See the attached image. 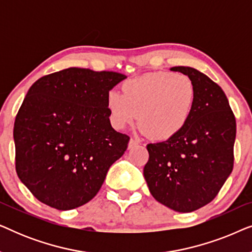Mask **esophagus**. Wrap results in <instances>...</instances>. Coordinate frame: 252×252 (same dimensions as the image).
<instances>
[{
  "mask_svg": "<svg viewBox=\"0 0 252 252\" xmlns=\"http://www.w3.org/2000/svg\"><path fill=\"white\" fill-rule=\"evenodd\" d=\"M137 144H139V141L130 139V140H129V142H128V149H133V148H134V147H136Z\"/></svg>",
  "mask_w": 252,
  "mask_h": 252,
  "instance_id": "obj_1",
  "label": "esophagus"
}]
</instances>
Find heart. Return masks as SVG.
Here are the masks:
<instances>
[{
  "label": "heart",
  "instance_id": "obj_1",
  "mask_svg": "<svg viewBox=\"0 0 252 252\" xmlns=\"http://www.w3.org/2000/svg\"><path fill=\"white\" fill-rule=\"evenodd\" d=\"M106 95L110 122L117 129L136 123L141 132L155 140L177 136L187 126L196 104L191 79L173 72H154L129 79Z\"/></svg>",
  "mask_w": 252,
  "mask_h": 252
}]
</instances>
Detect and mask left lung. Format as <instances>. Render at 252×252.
<instances>
[{
	"label": "left lung",
	"instance_id": "8db88e82",
	"mask_svg": "<svg viewBox=\"0 0 252 252\" xmlns=\"http://www.w3.org/2000/svg\"><path fill=\"white\" fill-rule=\"evenodd\" d=\"M170 70L194 82L195 109L177 136L148 144L143 175L157 202L186 213L211 202L232 173L236 122L225 93L208 75L189 66Z\"/></svg>",
	"mask_w": 252,
	"mask_h": 252
}]
</instances>
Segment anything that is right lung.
<instances>
[{"mask_svg": "<svg viewBox=\"0 0 252 252\" xmlns=\"http://www.w3.org/2000/svg\"><path fill=\"white\" fill-rule=\"evenodd\" d=\"M126 78L70 67L31 86L13 127L16 171L40 202L65 211L97 194L129 141L106 108L108 93Z\"/></svg>", "mask_w": 252, "mask_h": 252, "instance_id": "obj_1", "label": "right lung"}]
</instances>
